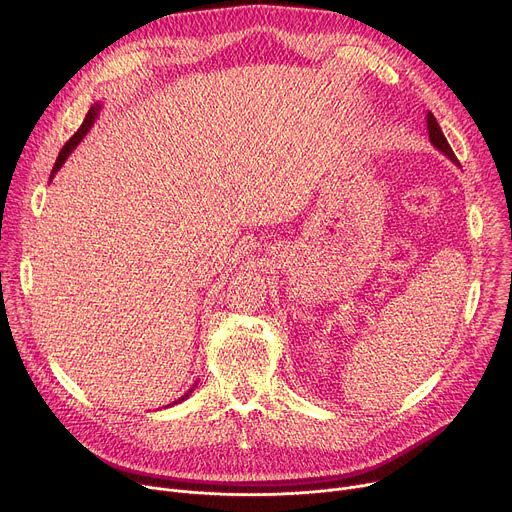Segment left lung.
<instances>
[{
    "label": "left lung",
    "instance_id": "1",
    "mask_svg": "<svg viewBox=\"0 0 512 512\" xmlns=\"http://www.w3.org/2000/svg\"><path fill=\"white\" fill-rule=\"evenodd\" d=\"M427 130H429V141H431V145H433L437 151H441V153H443L451 163L459 165L457 157L453 155V151H451V147H449V143H447L445 134L441 132L439 122L435 120V116H433L431 112H427Z\"/></svg>",
    "mask_w": 512,
    "mask_h": 512
}]
</instances>
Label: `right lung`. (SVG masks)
Instances as JSON below:
<instances>
[{"mask_svg": "<svg viewBox=\"0 0 512 512\" xmlns=\"http://www.w3.org/2000/svg\"><path fill=\"white\" fill-rule=\"evenodd\" d=\"M100 110H102V104H94V106H91V108H89V112H87V116H85V120H83L81 128H79V130H77V132H75V134H73V136L69 138V141L65 143V147L61 149V153H59V157H57V161H55V167H53V173H51V179H49V181H53L55 173H57V171H59V169L63 167V163L67 161V157H69V155H71V153L75 151V147H77V145H79V143L83 141V136H85V134L89 132L91 124H94V122H96V118H98ZM196 386H198V382H196V384H194V386H192V388H190L188 392H185V394H183V396H181L179 400H175L173 404H179V402H183L185 398H188V396H190V394L194 392V388H196Z\"/></svg>", "mask_w": 512, "mask_h": 512, "instance_id": "1", "label": "right lung"}]
</instances>
